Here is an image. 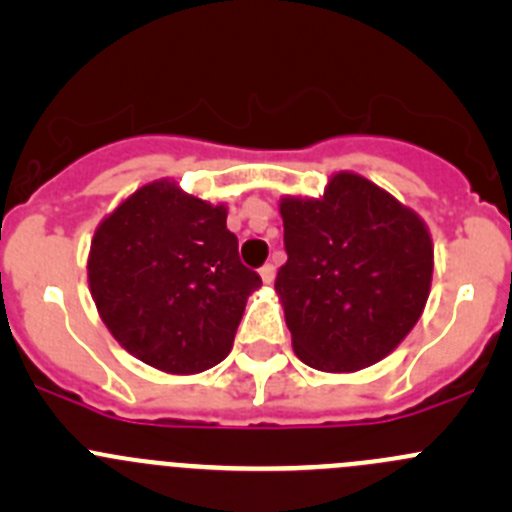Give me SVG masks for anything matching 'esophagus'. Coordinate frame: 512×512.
I'll use <instances>...</instances> for the list:
<instances>
[{
    "label": "esophagus",
    "mask_w": 512,
    "mask_h": 512,
    "mask_svg": "<svg viewBox=\"0 0 512 512\" xmlns=\"http://www.w3.org/2000/svg\"><path fill=\"white\" fill-rule=\"evenodd\" d=\"M260 277H262V282H265V285H272V282H275V265L262 267Z\"/></svg>",
    "instance_id": "obj_1"
}]
</instances>
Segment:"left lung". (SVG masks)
Instances as JSON below:
<instances>
[{"mask_svg":"<svg viewBox=\"0 0 512 512\" xmlns=\"http://www.w3.org/2000/svg\"><path fill=\"white\" fill-rule=\"evenodd\" d=\"M287 262L275 289L292 347L319 371H359L394 352L426 307L433 242L414 210L354 173L324 198H282Z\"/></svg>","mask_w":512,"mask_h":512,"instance_id":"left-lung-1","label":"left lung"}]
</instances>
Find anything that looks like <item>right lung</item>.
Masks as SVG:
<instances>
[{
	"label": "right lung",
	"mask_w": 512,
	"mask_h": 512,
	"mask_svg": "<svg viewBox=\"0 0 512 512\" xmlns=\"http://www.w3.org/2000/svg\"><path fill=\"white\" fill-rule=\"evenodd\" d=\"M225 205L156 180L123 200L91 240L89 287L116 342L168 374L230 354L247 297L262 285L237 255Z\"/></svg>",
	"instance_id": "obj_1"
}]
</instances>
